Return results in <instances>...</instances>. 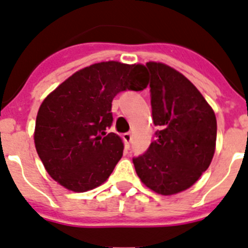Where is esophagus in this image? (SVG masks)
Instances as JSON below:
<instances>
[{
  "label": "esophagus",
  "mask_w": 248,
  "mask_h": 248,
  "mask_svg": "<svg viewBox=\"0 0 248 248\" xmlns=\"http://www.w3.org/2000/svg\"><path fill=\"white\" fill-rule=\"evenodd\" d=\"M122 139H124V141L126 142V143H131V142H132V135H131L130 132H126L124 133Z\"/></svg>",
  "instance_id": "esophagus-1"
}]
</instances>
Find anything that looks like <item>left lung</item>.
<instances>
[{
	"label": "left lung",
	"instance_id": "1",
	"mask_svg": "<svg viewBox=\"0 0 248 248\" xmlns=\"http://www.w3.org/2000/svg\"><path fill=\"white\" fill-rule=\"evenodd\" d=\"M152 118L158 130L145 154L133 157L148 188L173 195L192 186L208 169L216 147L214 109L188 79L163 63L148 62Z\"/></svg>",
	"mask_w": 248,
	"mask_h": 248
}]
</instances>
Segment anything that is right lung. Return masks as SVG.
<instances>
[{"mask_svg": "<svg viewBox=\"0 0 248 248\" xmlns=\"http://www.w3.org/2000/svg\"><path fill=\"white\" fill-rule=\"evenodd\" d=\"M147 87L142 64L116 61L77 71L49 93L36 118L34 145L48 175L75 192L102 185L121 160L124 143L113 132L112 100Z\"/></svg>", "mask_w": 248, "mask_h": 248, "instance_id": "obj_1", "label": "right lung"}]
</instances>
